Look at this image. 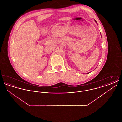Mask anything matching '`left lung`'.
<instances>
[{
    "label": "left lung",
    "instance_id": "1",
    "mask_svg": "<svg viewBox=\"0 0 122 122\" xmlns=\"http://www.w3.org/2000/svg\"><path fill=\"white\" fill-rule=\"evenodd\" d=\"M95 21H96V22H97V21H96V20H95ZM89 73H90V72H89V73H87V74H89Z\"/></svg>",
    "mask_w": 122,
    "mask_h": 122
}]
</instances>
